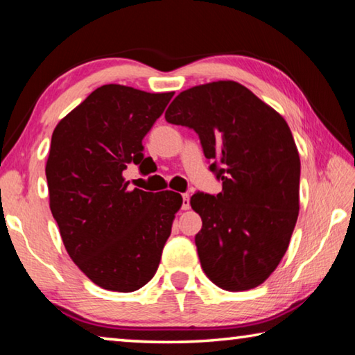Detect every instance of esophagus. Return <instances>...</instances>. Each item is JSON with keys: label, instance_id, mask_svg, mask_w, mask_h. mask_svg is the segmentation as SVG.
I'll return each instance as SVG.
<instances>
[{"label": "esophagus", "instance_id": "esophagus-1", "mask_svg": "<svg viewBox=\"0 0 355 355\" xmlns=\"http://www.w3.org/2000/svg\"><path fill=\"white\" fill-rule=\"evenodd\" d=\"M183 209H189V194H183Z\"/></svg>", "mask_w": 355, "mask_h": 355}]
</instances>
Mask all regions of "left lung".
Segmentation results:
<instances>
[{
	"label": "left lung",
	"instance_id": "8db88e82",
	"mask_svg": "<svg viewBox=\"0 0 355 355\" xmlns=\"http://www.w3.org/2000/svg\"><path fill=\"white\" fill-rule=\"evenodd\" d=\"M166 120L199 135L222 180L218 196L191 197L202 218L196 245L203 272L227 291L261 285L284 258L299 216L300 158L286 120L230 80L180 92Z\"/></svg>",
	"mask_w": 355,
	"mask_h": 355
}]
</instances>
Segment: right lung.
<instances>
[{
	"mask_svg": "<svg viewBox=\"0 0 355 355\" xmlns=\"http://www.w3.org/2000/svg\"><path fill=\"white\" fill-rule=\"evenodd\" d=\"M173 92L105 84L61 119L45 173L50 209L65 250L103 290L131 293L159 266L183 199L130 189L127 164H144L142 139Z\"/></svg>",
	"mask_w": 355,
	"mask_h": 355,
	"instance_id": "obj_1",
	"label": "right lung"
}]
</instances>
